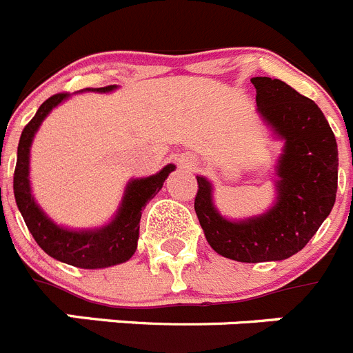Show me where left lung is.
Listing matches in <instances>:
<instances>
[{"label":"left lung","instance_id":"8db88e82","mask_svg":"<svg viewBox=\"0 0 353 353\" xmlns=\"http://www.w3.org/2000/svg\"><path fill=\"white\" fill-rule=\"evenodd\" d=\"M261 120L285 139L276 166L277 198L265 214L230 221L217 212L212 183L196 176L194 210L207 242L244 263L286 260L301 251L330 214L338 191V145L311 99L279 79L252 77Z\"/></svg>","mask_w":353,"mask_h":353}]
</instances>
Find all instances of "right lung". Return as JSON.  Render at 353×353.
<instances>
[{
	"mask_svg": "<svg viewBox=\"0 0 353 353\" xmlns=\"http://www.w3.org/2000/svg\"><path fill=\"white\" fill-rule=\"evenodd\" d=\"M117 86L86 88L92 92H111ZM68 99V93H56L39 108L37 114L24 127L17 146V164L14 173V196L19 212L37 244L54 260L74 265L79 269H104L130 260L138 248L139 221L143 208L162 189L168 174L174 171L173 164L162 168L157 174L146 179H134L127 183L114 219L93 230H67L52 223L35 203L30 187V148L43 118L58 104Z\"/></svg>",
	"mask_w": 353,
	"mask_h": 353,
	"instance_id": "right-lung-1",
	"label": "right lung"
}]
</instances>
